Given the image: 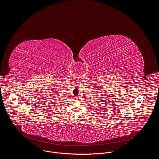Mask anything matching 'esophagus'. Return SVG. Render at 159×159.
<instances>
[{
	"label": "esophagus",
	"instance_id": "34e87169",
	"mask_svg": "<svg viewBox=\"0 0 159 159\" xmlns=\"http://www.w3.org/2000/svg\"><path fill=\"white\" fill-rule=\"evenodd\" d=\"M76 98H77V97H76Z\"/></svg>",
	"mask_w": 159,
	"mask_h": 159
}]
</instances>
